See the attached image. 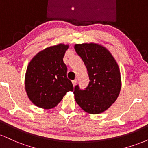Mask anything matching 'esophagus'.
I'll use <instances>...</instances> for the list:
<instances>
[{
	"label": "esophagus",
	"instance_id": "esophagus-1",
	"mask_svg": "<svg viewBox=\"0 0 148 148\" xmlns=\"http://www.w3.org/2000/svg\"><path fill=\"white\" fill-rule=\"evenodd\" d=\"M76 83H77V80H76V79L74 80V81H72V84H73V86H76Z\"/></svg>",
	"mask_w": 148,
	"mask_h": 148
}]
</instances>
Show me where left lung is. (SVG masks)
Wrapping results in <instances>:
<instances>
[{"mask_svg":"<svg viewBox=\"0 0 148 148\" xmlns=\"http://www.w3.org/2000/svg\"><path fill=\"white\" fill-rule=\"evenodd\" d=\"M76 52L87 68L90 82L87 88H74L76 103L84 111L99 114L117 99L121 89V76L116 61L105 47L95 43L76 44Z\"/></svg>","mask_w":148,"mask_h":148,"instance_id":"left-lung-1","label":"left lung"}]
</instances>
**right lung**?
Instances as JSON below:
<instances>
[{
	"instance_id": "1",
	"label": "right lung",
	"mask_w": 148,
	"mask_h": 148,
	"mask_svg": "<svg viewBox=\"0 0 148 148\" xmlns=\"http://www.w3.org/2000/svg\"><path fill=\"white\" fill-rule=\"evenodd\" d=\"M68 45L60 44L39 52L30 60L25 76V88L35 106L49 109L56 106L66 93L74 90L63 62Z\"/></svg>"
}]
</instances>
